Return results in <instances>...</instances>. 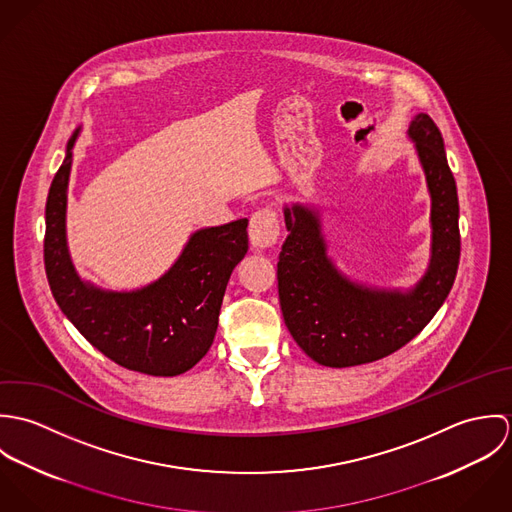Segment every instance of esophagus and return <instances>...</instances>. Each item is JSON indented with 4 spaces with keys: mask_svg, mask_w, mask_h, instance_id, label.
<instances>
[{
    "mask_svg": "<svg viewBox=\"0 0 512 512\" xmlns=\"http://www.w3.org/2000/svg\"><path fill=\"white\" fill-rule=\"evenodd\" d=\"M248 236H250L252 248H256V250L274 246L278 236H280L278 213L274 209H260V211H256L250 217Z\"/></svg>",
    "mask_w": 512,
    "mask_h": 512,
    "instance_id": "esophagus-1",
    "label": "esophagus"
}]
</instances>
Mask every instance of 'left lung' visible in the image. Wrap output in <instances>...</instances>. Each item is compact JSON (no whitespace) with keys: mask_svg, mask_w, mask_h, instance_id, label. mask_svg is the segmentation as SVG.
<instances>
[{"mask_svg":"<svg viewBox=\"0 0 512 512\" xmlns=\"http://www.w3.org/2000/svg\"><path fill=\"white\" fill-rule=\"evenodd\" d=\"M432 197V258L408 292L351 282L327 256L315 209H284L288 238L278 262L284 321L295 343L315 363L333 368L366 365L412 341L438 313L459 266V201L443 138L428 114L408 128Z\"/></svg>","mask_w":512,"mask_h":512,"instance_id":"left-lung-1","label":"left lung"}]
</instances>
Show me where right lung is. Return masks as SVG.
Instances as JSON below:
<instances>
[{"instance_id": "1", "label": "right lung", "mask_w": 512, "mask_h": 512, "mask_svg": "<svg viewBox=\"0 0 512 512\" xmlns=\"http://www.w3.org/2000/svg\"><path fill=\"white\" fill-rule=\"evenodd\" d=\"M74 132L45 207V272L55 301L80 335L116 365L151 376H177L213 345L220 305L234 266L248 252V219L191 234L177 262L134 292L82 282L67 248V187Z\"/></svg>"}]
</instances>
